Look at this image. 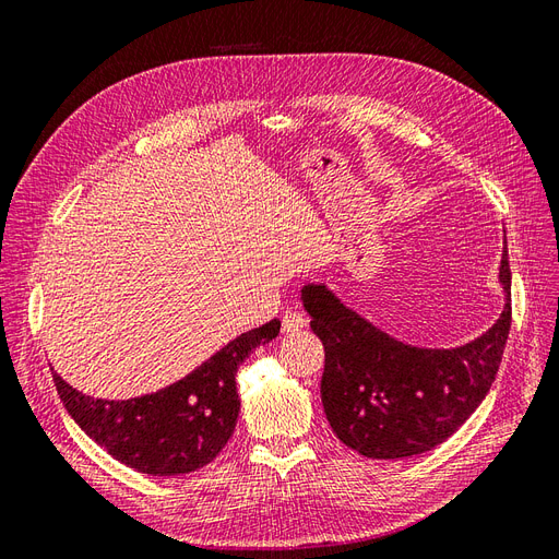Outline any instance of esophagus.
I'll use <instances>...</instances> for the list:
<instances>
[{"mask_svg": "<svg viewBox=\"0 0 559 559\" xmlns=\"http://www.w3.org/2000/svg\"><path fill=\"white\" fill-rule=\"evenodd\" d=\"M306 324H308L306 314L298 312V310H286V312L282 314V331H284V333L300 331Z\"/></svg>", "mask_w": 559, "mask_h": 559, "instance_id": "34e87169", "label": "esophagus"}]
</instances>
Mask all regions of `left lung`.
Wrapping results in <instances>:
<instances>
[{
    "mask_svg": "<svg viewBox=\"0 0 559 559\" xmlns=\"http://www.w3.org/2000/svg\"><path fill=\"white\" fill-rule=\"evenodd\" d=\"M499 280L497 324L454 349L413 347L345 308L324 284H306L302 306L326 352L321 403L341 441L370 460L421 454L460 429L492 386L511 331V265Z\"/></svg>",
    "mask_w": 559,
    "mask_h": 559,
    "instance_id": "1",
    "label": "left lung"
}]
</instances>
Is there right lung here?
I'll list each match as a JSON object with an SVG mask.
<instances>
[{
    "label": "right lung",
    "instance_id": "add662e5",
    "mask_svg": "<svg viewBox=\"0 0 559 559\" xmlns=\"http://www.w3.org/2000/svg\"><path fill=\"white\" fill-rule=\"evenodd\" d=\"M277 333L280 321H267L235 337L183 380L128 401L86 396L58 373L53 382L67 413L114 460L148 476H181L207 466L224 450L240 413L235 373Z\"/></svg>",
    "mask_w": 559,
    "mask_h": 559
}]
</instances>
